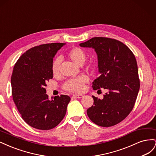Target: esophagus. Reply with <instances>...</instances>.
<instances>
[{"mask_svg": "<svg viewBox=\"0 0 156 156\" xmlns=\"http://www.w3.org/2000/svg\"><path fill=\"white\" fill-rule=\"evenodd\" d=\"M73 97L75 98L80 99V98H82L83 97V96L82 95V94H75V95L73 96Z\"/></svg>", "mask_w": 156, "mask_h": 156, "instance_id": "1", "label": "esophagus"}]
</instances>
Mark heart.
I'll return each mask as SVG.
<instances>
[{"instance_id":"b5f03b06","label":"heart","mask_w":156,"mask_h":156,"mask_svg":"<svg viewBox=\"0 0 156 156\" xmlns=\"http://www.w3.org/2000/svg\"><path fill=\"white\" fill-rule=\"evenodd\" d=\"M68 58L78 66H81L86 60V53L81 48H75L71 49L68 53ZM61 60L56 58L52 64V72L54 75H57L59 73ZM88 81V78L85 75H81L77 78L68 79L64 84V88L66 90L73 92H80L84 88V84Z\"/></svg>"}]
</instances>
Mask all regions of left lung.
Here are the masks:
<instances>
[{
  "instance_id": "8db88e82",
  "label": "left lung",
  "mask_w": 156,
  "mask_h": 156,
  "mask_svg": "<svg viewBox=\"0 0 156 156\" xmlns=\"http://www.w3.org/2000/svg\"><path fill=\"white\" fill-rule=\"evenodd\" d=\"M79 45L94 49L97 55L100 77L92 83L93 89L108 91L102 100L92 96L89 119L102 127L119 124L133 109L140 88L133 53L121 41L107 37H94Z\"/></svg>"
}]
</instances>
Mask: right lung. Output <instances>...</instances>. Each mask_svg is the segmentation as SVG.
Masks as SVG:
<instances>
[{
	"instance_id": "obj_1",
	"label": "right lung",
	"mask_w": 156,
	"mask_h": 156,
	"mask_svg": "<svg viewBox=\"0 0 156 156\" xmlns=\"http://www.w3.org/2000/svg\"><path fill=\"white\" fill-rule=\"evenodd\" d=\"M64 43L34 47L23 53L16 63L11 77L14 103L27 124L36 129L49 130L62 120L70 98L46 94L47 82L53 78L52 64Z\"/></svg>"
}]
</instances>
